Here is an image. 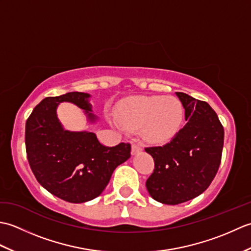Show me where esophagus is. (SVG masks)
Returning a JSON list of instances; mask_svg holds the SVG:
<instances>
[{
	"label": "esophagus",
	"instance_id": "esophagus-1",
	"mask_svg": "<svg viewBox=\"0 0 251 251\" xmlns=\"http://www.w3.org/2000/svg\"><path fill=\"white\" fill-rule=\"evenodd\" d=\"M141 151H142V147L140 145H138V143H132V146H131V154H132V155L140 153Z\"/></svg>",
	"mask_w": 251,
	"mask_h": 251
}]
</instances>
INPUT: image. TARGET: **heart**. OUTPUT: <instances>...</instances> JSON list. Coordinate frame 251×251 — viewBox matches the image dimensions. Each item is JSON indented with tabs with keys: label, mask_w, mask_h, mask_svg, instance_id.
Wrapping results in <instances>:
<instances>
[{
	"label": "heart",
	"mask_w": 251,
	"mask_h": 251,
	"mask_svg": "<svg viewBox=\"0 0 251 251\" xmlns=\"http://www.w3.org/2000/svg\"><path fill=\"white\" fill-rule=\"evenodd\" d=\"M116 117L128 129L142 127L145 139L166 143L178 134L184 110L181 101L166 96H141L127 99L117 106Z\"/></svg>",
	"instance_id": "1"
}]
</instances>
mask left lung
<instances>
[{"mask_svg": "<svg viewBox=\"0 0 251 251\" xmlns=\"http://www.w3.org/2000/svg\"><path fill=\"white\" fill-rule=\"evenodd\" d=\"M183 105L186 124L163 147L146 148L154 159L146 186L162 204L178 205L201 195L214 180L221 163L225 130L205 101L176 93Z\"/></svg>", "mask_w": 251, "mask_h": 251, "instance_id": "left-lung-1", "label": "left lung"}]
</instances>
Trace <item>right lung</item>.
<instances>
[{"instance_id":"1","label":"right lung","mask_w":251,"mask_h":251,"mask_svg":"<svg viewBox=\"0 0 251 251\" xmlns=\"http://www.w3.org/2000/svg\"><path fill=\"white\" fill-rule=\"evenodd\" d=\"M86 93H67L43 99L25 122V150L30 167L44 189L69 202H85L99 196L114 169L130 157L129 143L105 147L90 131H70L58 120L57 108L71 102L84 110L90 123L93 113Z\"/></svg>"}]
</instances>
